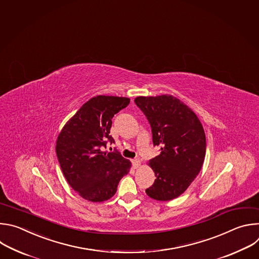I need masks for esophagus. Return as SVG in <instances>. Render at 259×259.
Instances as JSON below:
<instances>
[{"mask_svg":"<svg viewBox=\"0 0 259 259\" xmlns=\"http://www.w3.org/2000/svg\"><path fill=\"white\" fill-rule=\"evenodd\" d=\"M140 165H141V161H140L139 158H136V159L133 160V166H134L135 169H136V168H139Z\"/></svg>","mask_w":259,"mask_h":259,"instance_id":"esophagus-1","label":"esophagus"}]
</instances>
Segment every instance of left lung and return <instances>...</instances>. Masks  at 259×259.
Masks as SVG:
<instances>
[{
    "label": "left lung",
    "mask_w": 259,
    "mask_h": 259,
    "mask_svg": "<svg viewBox=\"0 0 259 259\" xmlns=\"http://www.w3.org/2000/svg\"><path fill=\"white\" fill-rule=\"evenodd\" d=\"M136 105L148 119L158 156L149 160L154 184L146 189L152 199L172 200L182 195L199 174L206 154V138L196 114L169 95L138 97Z\"/></svg>",
    "instance_id": "obj_1"
}]
</instances>
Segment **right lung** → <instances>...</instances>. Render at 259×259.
<instances>
[{
	"label": "right lung",
	"instance_id": "add662e5",
	"mask_svg": "<svg viewBox=\"0 0 259 259\" xmlns=\"http://www.w3.org/2000/svg\"><path fill=\"white\" fill-rule=\"evenodd\" d=\"M130 103L128 98L97 96L89 100L64 125L56 144L62 172L76 193L92 202L110 199L119 181L127 175L131 162L121 154L103 152L107 143L111 118Z\"/></svg>",
	"mask_w": 259,
	"mask_h": 259
}]
</instances>
